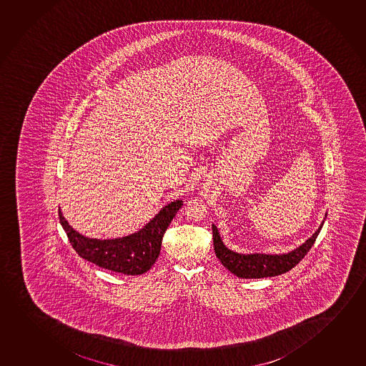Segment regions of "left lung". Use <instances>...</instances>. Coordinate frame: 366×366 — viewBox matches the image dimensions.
Segmentation results:
<instances>
[{
  "mask_svg": "<svg viewBox=\"0 0 366 366\" xmlns=\"http://www.w3.org/2000/svg\"><path fill=\"white\" fill-rule=\"evenodd\" d=\"M322 222L320 228L315 234L308 238L298 248L290 252L282 254H266V253H237L229 248L225 247L224 243L220 238L219 232L215 225H212L213 229L214 251L225 269L231 271L232 274L242 277V279H261L271 276L282 275L304 259V256L310 252V248L315 244L317 237L322 229Z\"/></svg>",
  "mask_w": 366,
  "mask_h": 366,
  "instance_id": "8db88e82",
  "label": "left lung"
}]
</instances>
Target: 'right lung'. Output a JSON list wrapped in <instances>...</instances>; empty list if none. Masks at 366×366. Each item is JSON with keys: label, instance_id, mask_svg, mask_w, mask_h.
Here are the masks:
<instances>
[{"label": "right lung", "instance_id": "right-lung-1", "mask_svg": "<svg viewBox=\"0 0 366 366\" xmlns=\"http://www.w3.org/2000/svg\"><path fill=\"white\" fill-rule=\"evenodd\" d=\"M182 203V200H174L164 205L142 229L115 239H97L79 234L68 224L61 209L59 220L72 247L82 259L124 275H142L149 270L158 259L163 234Z\"/></svg>", "mask_w": 366, "mask_h": 366}]
</instances>
